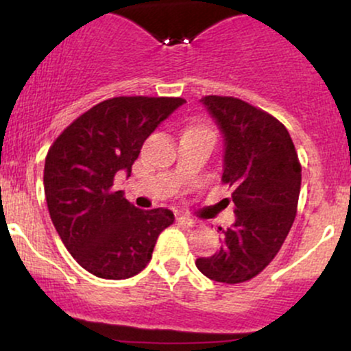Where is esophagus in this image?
Here are the masks:
<instances>
[{"instance_id": "34e87169", "label": "esophagus", "mask_w": 351, "mask_h": 351, "mask_svg": "<svg viewBox=\"0 0 351 351\" xmlns=\"http://www.w3.org/2000/svg\"><path fill=\"white\" fill-rule=\"evenodd\" d=\"M180 219V223H183L184 226H188V228H196V226H199V221H196V219H191V217L189 216H180L178 217Z\"/></svg>"}]
</instances>
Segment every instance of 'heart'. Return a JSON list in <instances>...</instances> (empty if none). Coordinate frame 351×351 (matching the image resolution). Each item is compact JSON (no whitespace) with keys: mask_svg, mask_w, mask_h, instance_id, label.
Here are the masks:
<instances>
[{"mask_svg":"<svg viewBox=\"0 0 351 351\" xmlns=\"http://www.w3.org/2000/svg\"><path fill=\"white\" fill-rule=\"evenodd\" d=\"M189 130H198V132H204V134L211 135V132H209L208 128H204V127H195V128H189Z\"/></svg>","mask_w":351,"mask_h":351,"instance_id":"heart-1","label":"heart"}]
</instances>
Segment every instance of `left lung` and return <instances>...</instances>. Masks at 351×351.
I'll list each match as a JSON object with an SVG mask.
<instances>
[{
    "mask_svg": "<svg viewBox=\"0 0 351 351\" xmlns=\"http://www.w3.org/2000/svg\"><path fill=\"white\" fill-rule=\"evenodd\" d=\"M223 135V181L232 186L236 221L223 229L219 252L198 257L208 279L239 284L276 257L295 219L302 168L287 128L234 97L201 99Z\"/></svg>",
    "mask_w": 351,
    "mask_h": 351,
    "instance_id": "left-lung-1",
    "label": "left lung"
}]
</instances>
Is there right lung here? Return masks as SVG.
<instances>
[{"instance_id": "add662e5", "label": "right lung", "mask_w": 351, "mask_h": 351, "mask_svg": "<svg viewBox=\"0 0 351 351\" xmlns=\"http://www.w3.org/2000/svg\"><path fill=\"white\" fill-rule=\"evenodd\" d=\"M186 102L180 97H115L74 120L49 148L44 193L56 231L86 271L102 279H128L150 263L170 209L135 208L114 176L127 173L145 140Z\"/></svg>"}]
</instances>
